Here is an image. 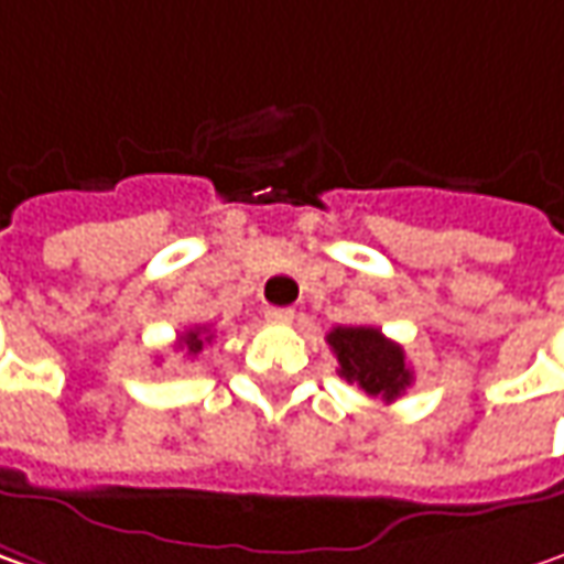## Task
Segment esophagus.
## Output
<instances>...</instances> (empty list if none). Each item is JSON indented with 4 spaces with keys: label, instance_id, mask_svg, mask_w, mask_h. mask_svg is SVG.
I'll use <instances>...</instances> for the list:
<instances>
[{
    "label": "esophagus",
    "instance_id": "esophagus-1",
    "mask_svg": "<svg viewBox=\"0 0 564 564\" xmlns=\"http://www.w3.org/2000/svg\"><path fill=\"white\" fill-rule=\"evenodd\" d=\"M293 315H296L293 308H268V312H264V318H268V322H274V325H290V322H293Z\"/></svg>",
    "mask_w": 564,
    "mask_h": 564
}]
</instances>
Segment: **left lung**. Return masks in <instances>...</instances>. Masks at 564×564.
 Listing matches in <instances>:
<instances>
[{
    "label": "left lung",
    "mask_w": 564,
    "mask_h": 564,
    "mask_svg": "<svg viewBox=\"0 0 564 564\" xmlns=\"http://www.w3.org/2000/svg\"><path fill=\"white\" fill-rule=\"evenodd\" d=\"M328 344L340 362V376L350 384H359L369 398H381L391 404L413 381L404 347L388 340L379 328L337 325V328H330Z\"/></svg>",
    "instance_id": "left-lung-1"
}]
</instances>
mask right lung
<instances>
[{"instance_id":"right-lung-1","label":"right lung","mask_w":564,"mask_h":564,"mask_svg":"<svg viewBox=\"0 0 564 564\" xmlns=\"http://www.w3.org/2000/svg\"><path fill=\"white\" fill-rule=\"evenodd\" d=\"M205 344H210L208 328H188L183 337H180V347L185 350V356H198Z\"/></svg>"}]
</instances>
